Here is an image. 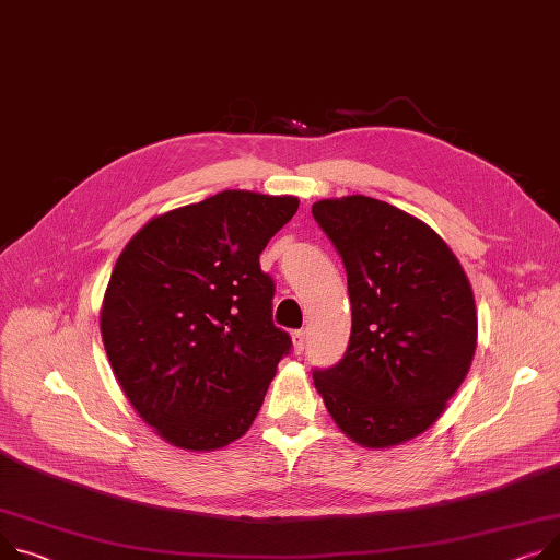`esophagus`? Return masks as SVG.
<instances>
[{
    "instance_id": "esophagus-1",
    "label": "esophagus",
    "mask_w": 560,
    "mask_h": 560,
    "mask_svg": "<svg viewBox=\"0 0 560 560\" xmlns=\"http://www.w3.org/2000/svg\"><path fill=\"white\" fill-rule=\"evenodd\" d=\"M292 345H294V351H296V353L304 351V347H306V330H304V328L292 330Z\"/></svg>"
}]
</instances>
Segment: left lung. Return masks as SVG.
Wrapping results in <instances>:
<instances>
[{"instance_id": "1", "label": "left lung", "mask_w": 560, "mask_h": 560, "mask_svg": "<svg viewBox=\"0 0 560 560\" xmlns=\"http://www.w3.org/2000/svg\"><path fill=\"white\" fill-rule=\"evenodd\" d=\"M313 218L342 256L351 338L313 369L332 421L364 448L425 432L464 383L477 345L470 283L419 218L366 196L319 200Z\"/></svg>"}]
</instances>
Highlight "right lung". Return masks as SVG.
I'll return each instance as SVG.
<instances>
[{
	"label": "right lung",
	"mask_w": 560,
	"mask_h": 560,
	"mask_svg": "<svg viewBox=\"0 0 560 560\" xmlns=\"http://www.w3.org/2000/svg\"><path fill=\"white\" fill-rule=\"evenodd\" d=\"M300 200L220 191L148 222L112 270L101 335L112 371L166 441L215 451L243 436L292 349L258 256Z\"/></svg>",
	"instance_id": "right-lung-1"
}]
</instances>
